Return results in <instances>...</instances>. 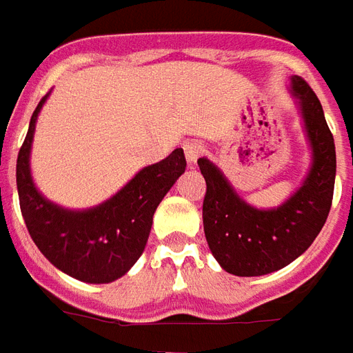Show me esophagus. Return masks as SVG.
Masks as SVG:
<instances>
[{"instance_id": "esophagus-1", "label": "esophagus", "mask_w": 353, "mask_h": 353, "mask_svg": "<svg viewBox=\"0 0 353 353\" xmlns=\"http://www.w3.org/2000/svg\"><path fill=\"white\" fill-rule=\"evenodd\" d=\"M205 152V146L201 144V142H188L186 146H184V156H186V161H188L190 165H194L197 161V157L203 156Z\"/></svg>"}]
</instances>
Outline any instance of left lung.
Wrapping results in <instances>:
<instances>
[{
	"mask_svg": "<svg viewBox=\"0 0 353 353\" xmlns=\"http://www.w3.org/2000/svg\"><path fill=\"white\" fill-rule=\"evenodd\" d=\"M314 150V163L299 192L281 207L261 211L237 196L214 165L201 157L203 230L212 256L228 274L264 276L299 259L314 243L329 216L336 174V152L321 102L302 77H292Z\"/></svg>",
	"mask_w": 353,
	"mask_h": 353,
	"instance_id": "obj_1",
	"label": "left lung"
}]
</instances>
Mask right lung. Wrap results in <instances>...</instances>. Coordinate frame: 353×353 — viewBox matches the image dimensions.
Here are the masks:
<instances>
[{"instance_id": "1", "label": "right lung", "mask_w": 353, "mask_h": 353, "mask_svg": "<svg viewBox=\"0 0 353 353\" xmlns=\"http://www.w3.org/2000/svg\"><path fill=\"white\" fill-rule=\"evenodd\" d=\"M47 94L32 114L17 159L22 216L34 243L52 266L85 283H110L141 259L154 212L186 169V157L176 148L163 161L144 167L125 188L94 209H62L37 192L30 174L36 119Z\"/></svg>"}]
</instances>
